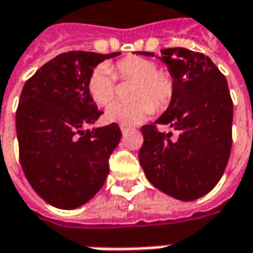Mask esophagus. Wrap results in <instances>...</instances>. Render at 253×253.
Here are the masks:
<instances>
[{"label": "esophagus", "mask_w": 253, "mask_h": 253, "mask_svg": "<svg viewBox=\"0 0 253 253\" xmlns=\"http://www.w3.org/2000/svg\"><path fill=\"white\" fill-rule=\"evenodd\" d=\"M120 128H121V131H122V133H126L128 131H129V128H128V126H125V125H121Z\"/></svg>", "instance_id": "obj_1"}]
</instances>
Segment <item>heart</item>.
<instances>
[{"mask_svg":"<svg viewBox=\"0 0 253 253\" xmlns=\"http://www.w3.org/2000/svg\"><path fill=\"white\" fill-rule=\"evenodd\" d=\"M113 71L107 65L96 67L88 81L86 89L91 99L99 107H107L115 98V78L121 81L133 80L132 102H114L105 112L108 122L125 126L136 125L149 118L154 109L169 105L175 91V83L169 72L159 70L157 61L151 58L129 55L117 61Z\"/></svg>","mask_w":253,"mask_h":253,"instance_id":"obj_1","label":"heart"}]
</instances>
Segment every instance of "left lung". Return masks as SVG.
<instances>
[{"label": "left lung", "mask_w": 253, "mask_h": 253, "mask_svg": "<svg viewBox=\"0 0 253 253\" xmlns=\"http://www.w3.org/2000/svg\"><path fill=\"white\" fill-rule=\"evenodd\" d=\"M154 57V52H139ZM161 61L173 78L169 107L155 123L178 132L175 141L156 126L141 128L139 162L159 191L179 201H195L219 182L232 146L234 104L226 78L201 52L186 48L161 49Z\"/></svg>", "instance_id": "obj_1"}]
</instances>
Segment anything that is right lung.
Masks as SVG:
<instances>
[{"label":"right lung","mask_w":253,"mask_h":253,"mask_svg":"<svg viewBox=\"0 0 253 253\" xmlns=\"http://www.w3.org/2000/svg\"><path fill=\"white\" fill-rule=\"evenodd\" d=\"M117 55L59 54L22 88L15 117L21 167L34 191L55 208L86 204L107 179L108 159L122 133L115 122L85 129L102 114L86 81L99 62Z\"/></svg>","instance_id":"add662e5"}]
</instances>
